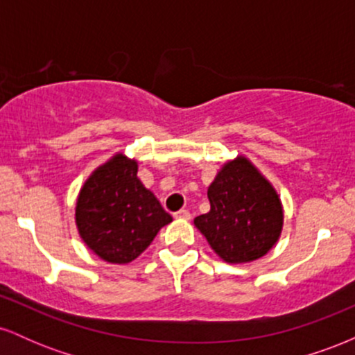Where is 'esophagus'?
Returning a JSON list of instances; mask_svg holds the SVG:
<instances>
[{"instance_id":"esophagus-1","label":"esophagus","mask_w":355,"mask_h":355,"mask_svg":"<svg viewBox=\"0 0 355 355\" xmlns=\"http://www.w3.org/2000/svg\"><path fill=\"white\" fill-rule=\"evenodd\" d=\"M175 218H183V220H189V218H190V211H189V210H185V209H182V210L175 211Z\"/></svg>"}]
</instances>
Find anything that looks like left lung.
<instances>
[{
    "instance_id": "obj_1",
    "label": "left lung",
    "mask_w": 355,
    "mask_h": 355,
    "mask_svg": "<svg viewBox=\"0 0 355 355\" xmlns=\"http://www.w3.org/2000/svg\"><path fill=\"white\" fill-rule=\"evenodd\" d=\"M207 195L210 211L195 217L193 223L220 259L252 262L275 245L284 223L282 203L245 157L223 165Z\"/></svg>"
}]
</instances>
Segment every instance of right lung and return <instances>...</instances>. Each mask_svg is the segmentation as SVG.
<instances>
[{"mask_svg":"<svg viewBox=\"0 0 355 355\" xmlns=\"http://www.w3.org/2000/svg\"><path fill=\"white\" fill-rule=\"evenodd\" d=\"M138 165L116 153L85 182L76 202L83 242L112 263L135 260L172 215L137 177Z\"/></svg>","mask_w":355,"mask_h":355,"instance_id":"obj_1","label":"right lung"}]
</instances>
